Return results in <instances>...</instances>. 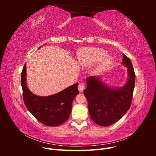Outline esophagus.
Segmentation results:
<instances>
[{
    "mask_svg": "<svg viewBox=\"0 0 156 156\" xmlns=\"http://www.w3.org/2000/svg\"><path fill=\"white\" fill-rule=\"evenodd\" d=\"M85 88V85L83 83H80L78 85V89L80 92H83V91L84 90V89Z\"/></svg>",
    "mask_w": 156,
    "mask_h": 156,
    "instance_id": "obj_1",
    "label": "esophagus"
}]
</instances>
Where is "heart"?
<instances>
[{
	"mask_svg": "<svg viewBox=\"0 0 156 156\" xmlns=\"http://www.w3.org/2000/svg\"><path fill=\"white\" fill-rule=\"evenodd\" d=\"M80 60L84 65H92L100 61L98 69L101 71L111 64L112 59L107 52L100 48H84L80 51Z\"/></svg>",
	"mask_w": 156,
	"mask_h": 156,
	"instance_id": "heart-1",
	"label": "heart"
}]
</instances>
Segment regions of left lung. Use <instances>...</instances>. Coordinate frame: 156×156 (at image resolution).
<instances>
[{
    "instance_id": "left-lung-1",
    "label": "left lung",
    "mask_w": 156,
    "mask_h": 156,
    "mask_svg": "<svg viewBox=\"0 0 156 156\" xmlns=\"http://www.w3.org/2000/svg\"><path fill=\"white\" fill-rule=\"evenodd\" d=\"M122 64L127 68L128 75L123 87H108L102 81L101 76H90L86 79L87 88L83 94L88 101L90 116L99 126L106 127L115 124L131 106L135 74L131 60L124 54Z\"/></svg>"
}]
</instances>
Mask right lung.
Returning <instances> with one entry per match:
<instances>
[{
  "label": "right lung",
  "instance_id": "1",
  "mask_svg": "<svg viewBox=\"0 0 156 156\" xmlns=\"http://www.w3.org/2000/svg\"><path fill=\"white\" fill-rule=\"evenodd\" d=\"M26 69L25 64L21 73V86L27 109L45 126H58L64 123L72 112L73 99L79 93L78 83L53 95L39 96L33 94L27 87Z\"/></svg>",
  "mask_w": 156,
  "mask_h": 156
}]
</instances>
